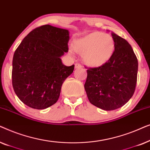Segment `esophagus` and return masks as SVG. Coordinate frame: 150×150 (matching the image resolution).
<instances>
[{"label":"esophagus","mask_w":150,"mask_h":150,"mask_svg":"<svg viewBox=\"0 0 150 150\" xmlns=\"http://www.w3.org/2000/svg\"><path fill=\"white\" fill-rule=\"evenodd\" d=\"M82 67V65L81 63H76L75 64V68L76 69H79V68H81Z\"/></svg>","instance_id":"1"}]
</instances>
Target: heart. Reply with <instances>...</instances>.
<instances>
[{
  "label": "heart",
  "instance_id": "b5f03b06",
  "mask_svg": "<svg viewBox=\"0 0 150 150\" xmlns=\"http://www.w3.org/2000/svg\"><path fill=\"white\" fill-rule=\"evenodd\" d=\"M115 41L110 35L101 32H92L78 38L74 42L76 52L82 54L84 62L89 66H102L110 60L115 51ZM74 54L72 49L69 50Z\"/></svg>",
  "mask_w": 150,
  "mask_h": 150
}]
</instances>
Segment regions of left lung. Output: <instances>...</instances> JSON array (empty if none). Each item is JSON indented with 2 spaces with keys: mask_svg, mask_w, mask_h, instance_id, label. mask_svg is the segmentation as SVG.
<instances>
[{
  "mask_svg": "<svg viewBox=\"0 0 150 150\" xmlns=\"http://www.w3.org/2000/svg\"><path fill=\"white\" fill-rule=\"evenodd\" d=\"M113 54L107 63L87 68L85 89L93 105L105 110L122 107L134 94L137 81L138 60L129 43L112 33Z\"/></svg>",
  "mask_w": 150,
  "mask_h": 150,
  "instance_id": "obj_1",
  "label": "left lung"
}]
</instances>
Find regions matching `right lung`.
Masks as SVG:
<instances>
[{
    "instance_id": "1",
    "label": "right lung",
    "mask_w": 150,
    "mask_h": 150,
    "mask_svg": "<svg viewBox=\"0 0 150 150\" xmlns=\"http://www.w3.org/2000/svg\"><path fill=\"white\" fill-rule=\"evenodd\" d=\"M69 31L46 24L30 31L14 52L12 85L18 98L35 109L56 103L65 80L74 65L65 66L61 57L68 52Z\"/></svg>"
}]
</instances>
